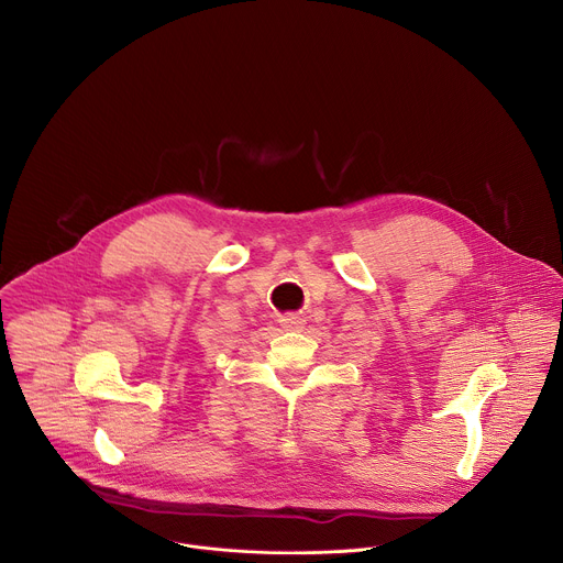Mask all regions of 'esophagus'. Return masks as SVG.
Masks as SVG:
<instances>
[{"instance_id":"esophagus-1","label":"esophagus","mask_w":563,"mask_h":563,"mask_svg":"<svg viewBox=\"0 0 563 563\" xmlns=\"http://www.w3.org/2000/svg\"><path fill=\"white\" fill-rule=\"evenodd\" d=\"M278 320H280V325H283L285 330H300V328L305 325V318H302L300 313H294V311L283 313Z\"/></svg>"}]
</instances>
